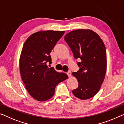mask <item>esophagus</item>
Here are the masks:
<instances>
[{
    "label": "esophagus",
    "instance_id": "34e87169",
    "mask_svg": "<svg viewBox=\"0 0 124 124\" xmlns=\"http://www.w3.org/2000/svg\"><path fill=\"white\" fill-rule=\"evenodd\" d=\"M67 75L69 76V77H70L71 75V71L69 70V71H68V72H67Z\"/></svg>",
    "mask_w": 124,
    "mask_h": 124
}]
</instances>
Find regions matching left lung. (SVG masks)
Instances as JSON below:
<instances>
[{"label":"left lung","mask_w":124,"mask_h":124,"mask_svg":"<svg viewBox=\"0 0 124 124\" xmlns=\"http://www.w3.org/2000/svg\"><path fill=\"white\" fill-rule=\"evenodd\" d=\"M80 69L72 75L78 80V88L72 93L80 99L96 94L103 82L107 67L105 46L98 35L90 30H76L64 36Z\"/></svg>","instance_id":"1"}]
</instances>
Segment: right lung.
Instances as JSON below:
<instances>
[{"label":"right lung","instance_id":"1","mask_svg":"<svg viewBox=\"0 0 124 124\" xmlns=\"http://www.w3.org/2000/svg\"><path fill=\"white\" fill-rule=\"evenodd\" d=\"M64 33L39 31L29 36L23 44L20 60L21 75L29 93L39 101L51 98L57 85L68 78L64 73L47 66V63H52L50 53Z\"/></svg>","mask_w":124,"mask_h":124}]
</instances>
